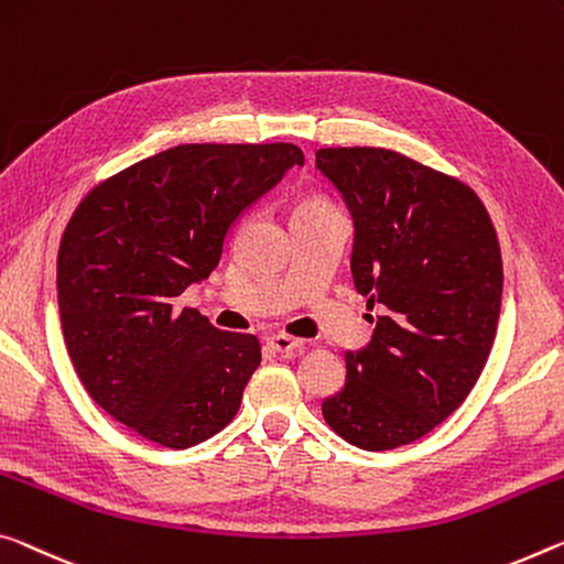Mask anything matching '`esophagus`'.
Returning <instances> with one entry per match:
<instances>
[{
    "mask_svg": "<svg viewBox=\"0 0 564 564\" xmlns=\"http://www.w3.org/2000/svg\"><path fill=\"white\" fill-rule=\"evenodd\" d=\"M265 346L273 348V351H279V354H291V351H299L303 341L301 338L289 336V334H271V336H265Z\"/></svg>",
    "mask_w": 564,
    "mask_h": 564,
    "instance_id": "34e87169",
    "label": "esophagus"
}]
</instances>
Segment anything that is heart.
Here are the masks:
<instances>
[{"mask_svg": "<svg viewBox=\"0 0 564 564\" xmlns=\"http://www.w3.org/2000/svg\"><path fill=\"white\" fill-rule=\"evenodd\" d=\"M326 208H334V205H330L328 200H321V198H308V200H303V203L299 205V210H296V213H308V210H326Z\"/></svg>", "mask_w": 564, "mask_h": 564, "instance_id": "heart-1", "label": "heart"}]
</instances>
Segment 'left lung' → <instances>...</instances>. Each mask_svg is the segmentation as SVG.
Masks as SVG:
<instances>
[{
    "instance_id": "obj_1",
    "label": "left lung",
    "mask_w": 564,
    "mask_h": 564,
    "mask_svg": "<svg viewBox=\"0 0 564 564\" xmlns=\"http://www.w3.org/2000/svg\"><path fill=\"white\" fill-rule=\"evenodd\" d=\"M316 167L351 213L356 291L381 308L321 411L348 444L397 449L440 426L485 369L502 308L499 240L469 185L394 150L324 148Z\"/></svg>"
}]
</instances>
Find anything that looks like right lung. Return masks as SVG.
I'll list each match as a JSON object with an SVG mask.
<instances>
[{
    "instance_id": "add662e5",
    "label": "right lung",
    "mask_w": 564,
    "mask_h": 564,
    "mask_svg": "<svg viewBox=\"0 0 564 564\" xmlns=\"http://www.w3.org/2000/svg\"><path fill=\"white\" fill-rule=\"evenodd\" d=\"M293 165L291 142L177 145L107 177L69 218L57 256L67 354L95 404L145 440L187 449L238 414L261 344L177 296L208 279L234 223Z\"/></svg>"
}]
</instances>
